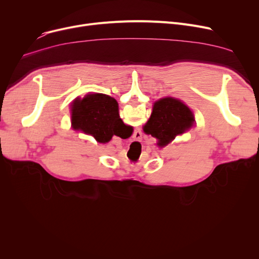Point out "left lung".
Returning <instances> with one entry per match:
<instances>
[{
    "instance_id": "obj_1",
    "label": "left lung",
    "mask_w": 259,
    "mask_h": 259,
    "mask_svg": "<svg viewBox=\"0 0 259 259\" xmlns=\"http://www.w3.org/2000/svg\"><path fill=\"white\" fill-rule=\"evenodd\" d=\"M194 116L189 107L180 100L165 98L153 106L150 118L144 126V131L158 140V146L165 147L176 135L182 134L193 126Z\"/></svg>"
}]
</instances>
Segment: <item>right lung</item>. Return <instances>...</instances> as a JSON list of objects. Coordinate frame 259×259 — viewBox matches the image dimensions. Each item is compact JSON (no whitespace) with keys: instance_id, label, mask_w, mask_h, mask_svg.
Wrapping results in <instances>:
<instances>
[{"instance_id":"1","label":"right lung","mask_w":259,"mask_h":259,"mask_svg":"<svg viewBox=\"0 0 259 259\" xmlns=\"http://www.w3.org/2000/svg\"><path fill=\"white\" fill-rule=\"evenodd\" d=\"M72 124L75 129L93 135L99 143H108L113 135L124 137L127 129L119 117L116 101L101 93L86 95L73 103Z\"/></svg>"}]
</instances>
